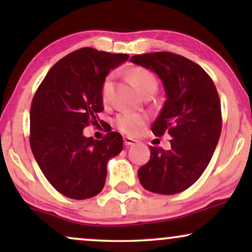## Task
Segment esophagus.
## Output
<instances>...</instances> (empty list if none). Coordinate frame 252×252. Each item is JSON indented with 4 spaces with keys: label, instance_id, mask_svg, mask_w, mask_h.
Instances as JSON below:
<instances>
[{
    "label": "esophagus",
    "instance_id": "1",
    "mask_svg": "<svg viewBox=\"0 0 252 252\" xmlns=\"http://www.w3.org/2000/svg\"><path fill=\"white\" fill-rule=\"evenodd\" d=\"M136 143L135 140H132V138H129V137H124V144H126V147H130V146H134Z\"/></svg>",
    "mask_w": 252,
    "mask_h": 252
}]
</instances>
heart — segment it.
<instances>
[{
  "label": "heart",
  "mask_w": 252,
  "mask_h": 252,
  "mask_svg": "<svg viewBox=\"0 0 252 252\" xmlns=\"http://www.w3.org/2000/svg\"><path fill=\"white\" fill-rule=\"evenodd\" d=\"M128 76L136 89L146 96V94H154L158 89V80L152 71L143 67H134L129 71ZM112 94H114V76L108 74L103 79L100 85V98L102 102L108 105L111 103ZM147 123V117L144 115L136 114V112L123 111L118 114L115 118V126L118 130L129 136H138L143 131L144 126Z\"/></svg>",
  "instance_id": "heart-1"
}]
</instances>
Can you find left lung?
Here are the masks:
<instances>
[{
	"label": "left lung",
	"mask_w": 252,
	"mask_h": 252,
	"mask_svg": "<svg viewBox=\"0 0 252 252\" xmlns=\"http://www.w3.org/2000/svg\"><path fill=\"white\" fill-rule=\"evenodd\" d=\"M130 60L162 80L167 99L152 131L172 136L169 150L150 147V158L138 169V179L150 192L176 194L200 178L215 153L221 132L218 92L204 68L179 54L155 52Z\"/></svg>",
	"instance_id": "obj_1"
}]
</instances>
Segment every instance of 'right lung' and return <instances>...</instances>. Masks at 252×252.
<instances>
[{"mask_svg":"<svg viewBox=\"0 0 252 252\" xmlns=\"http://www.w3.org/2000/svg\"><path fill=\"white\" fill-rule=\"evenodd\" d=\"M84 47L60 59L37 88L31 106L32 152L58 192L89 199L103 189L106 163L123 149L122 135L110 131L103 140L85 137L83 129L98 124L100 85L110 70L128 60Z\"/></svg>","mask_w":252,"mask_h":252,"instance_id":"obj_1","label":"right lung"}]
</instances>
